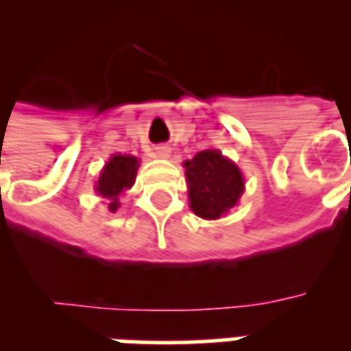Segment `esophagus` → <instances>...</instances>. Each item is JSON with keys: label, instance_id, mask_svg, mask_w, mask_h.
<instances>
[{"label": "esophagus", "instance_id": "1", "mask_svg": "<svg viewBox=\"0 0 351 351\" xmlns=\"http://www.w3.org/2000/svg\"><path fill=\"white\" fill-rule=\"evenodd\" d=\"M154 154H156L158 158H161V160H167L169 156H171V148L165 145H160V146H156V152Z\"/></svg>", "mask_w": 351, "mask_h": 351}]
</instances>
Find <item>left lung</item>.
Instances as JSON below:
<instances>
[{"label": "left lung", "instance_id": "1", "mask_svg": "<svg viewBox=\"0 0 351 351\" xmlns=\"http://www.w3.org/2000/svg\"><path fill=\"white\" fill-rule=\"evenodd\" d=\"M190 208L203 220H220L239 205L244 193V176L235 161L220 150H201L184 161Z\"/></svg>", "mask_w": 351, "mask_h": 351}]
</instances>
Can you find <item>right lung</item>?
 <instances>
[{
  "label": "right lung",
  "instance_id": "1",
  "mask_svg": "<svg viewBox=\"0 0 351 351\" xmlns=\"http://www.w3.org/2000/svg\"><path fill=\"white\" fill-rule=\"evenodd\" d=\"M141 167V160L130 154H112L103 165L99 178L93 184V190L101 199H105L107 208L116 213L120 208V195L131 190L135 176Z\"/></svg>",
  "mask_w": 351,
  "mask_h": 351
}]
</instances>
